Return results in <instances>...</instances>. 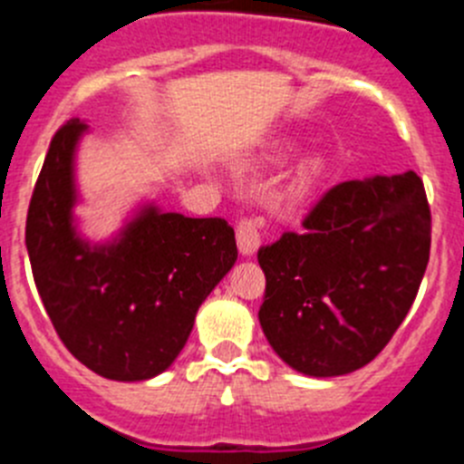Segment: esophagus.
Segmentation results:
<instances>
[{"label": "esophagus", "mask_w": 464, "mask_h": 464, "mask_svg": "<svg viewBox=\"0 0 464 464\" xmlns=\"http://www.w3.org/2000/svg\"><path fill=\"white\" fill-rule=\"evenodd\" d=\"M236 237L237 249L245 256L256 252L258 245H261V219H256V217H240V222L236 227Z\"/></svg>", "instance_id": "1"}]
</instances>
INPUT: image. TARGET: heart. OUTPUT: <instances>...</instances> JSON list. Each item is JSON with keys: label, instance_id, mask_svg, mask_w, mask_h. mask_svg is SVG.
Segmentation results:
<instances>
[{"label": "heart", "instance_id": "heart-1", "mask_svg": "<svg viewBox=\"0 0 464 464\" xmlns=\"http://www.w3.org/2000/svg\"><path fill=\"white\" fill-rule=\"evenodd\" d=\"M316 173H319V161H307V164L298 170V178H295V187H298V191L307 189V187L312 185V180L316 178Z\"/></svg>", "mask_w": 464, "mask_h": 464}]
</instances>
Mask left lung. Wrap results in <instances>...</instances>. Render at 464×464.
Returning <instances> with one entry per match:
<instances>
[{"label":"left lung","mask_w":464,"mask_h":464,"mask_svg":"<svg viewBox=\"0 0 464 464\" xmlns=\"http://www.w3.org/2000/svg\"><path fill=\"white\" fill-rule=\"evenodd\" d=\"M430 233L414 170L331 187L303 231L258 247V321L277 356L310 377L349 374L377 358L419 294Z\"/></svg>","instance_id":"obj_1"}]
</instances>
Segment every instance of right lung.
Returning <instances> with one entry per match:
<instances>
[{"label":"right lung","instance_id":"right-lung-1","mask_svg":"<svg viewBox=\"0 0 464 464\" xmlns=\"http://www.w3.org/2000/svg\"><path fill=\"white\" fill-rule=\"evenodd\" d=\"M85 129L71 118L50 140L27 210L29 263L66 349L102 377L143 382L182 352L201 303L236 263V233L222 217L145 208L118 242L90 247L71 224Z\"/></svg>","mask_w":464,"mask_h":464}]
</instances>
